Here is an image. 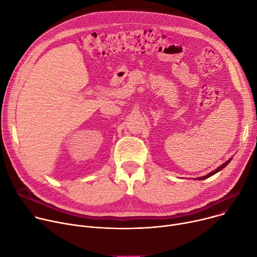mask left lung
Listing matches in <instances>:
<instances>
[{
    "label": "left lung",
    "instance_id": "8db88e82",
    "mask_svg": "<svg viewBox=\"0 0 257 257\" xmlns=\"http://www.w3.org/2000/svg\"><path fill=\"white\" fill-rule=\"evenodd\" d=\"M231 161V159H229L228 161H226L224 164H222L221 166H219V167L216 169V170H214V171H212L210 173H208L207 175H205V176H201V177H198V178H196V179H198V180H202V179H206V178H208V177H210L212 175H214V174H216L217 172H219V171H221L224 167H226V166H227L228 164H229V162Z\"/></svg>",
    "mask_w": 257,
    "mask_h": 257
}]
</instances>
